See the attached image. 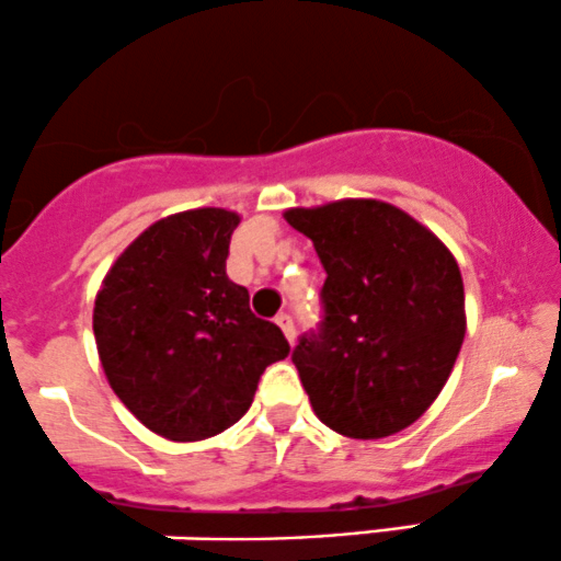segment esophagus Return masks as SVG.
<instances>
[{"mask_svg":"<svg viewBox=\"0 0 561 561\" xmlns=\"http://www.w3.org/2000/svg\"><path fill=\"white\" fill-rule=\"evenodd\" d=\"M276 324H279L282 332H285V337L290 341V346H293V343H295V328H293L290 313H279V317H276Z\"/></svg>","mask_w":561,"mask_h":561,"instance_id":"obj_1","label":"esophagus"}]
</instances>
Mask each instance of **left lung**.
<instances>
[{"label":"left lung","instance_id":"obj_1","mask_svg":"<svg viewBox=\"0 0 561 561\" xmlns=\"http://www.w3.org/2000/svg\"><path fill=\"white\" fill-rule=\"evenodd\" d=\"M328 279L322 332L293 351L324 426L383 439L412 426L450 378L466 335L463 276L428 226L380 199L290 207Z\"/></svg>","mask_w":561,"mask_h":561}]
</instances>
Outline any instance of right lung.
<instances>
[{
	"label": "right lung",
	"instance_id": "obj_1",
	"mask_svg": "<svg viewBox=\"0 0 561 561\" xmlns=\"http://www.w3.org/2000/svg\"><path fill=\"white\" fill-rule=\"evenodd\" d=\"M242 215L196 207L133 239L101 282L92 309L98 356L127 410L172 442L220 434L255 397L271 362L290 354L274 322L226 274Z\"/></svg>",
	"mask_w": 561,
	"mask_h": 561
}]
</instances>
